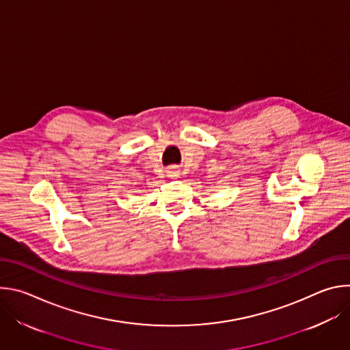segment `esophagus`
<instances>
[{
    "mask_svg": "<svg viewBox=\"0 0 350 350\" xmlns=\"http://www.w3.org/2000/svg\"><path fill=\"white\" fill-rule=\"evenodd\" d=\"M167 173H169V177H177V174H178V172L176 169H170Z\"/></svg>",
    "mask_w": 350,
    "mask_h": 350,
    "instance_id": "esophagus-1",
    "label": "esophagus"
}]
</instances>
